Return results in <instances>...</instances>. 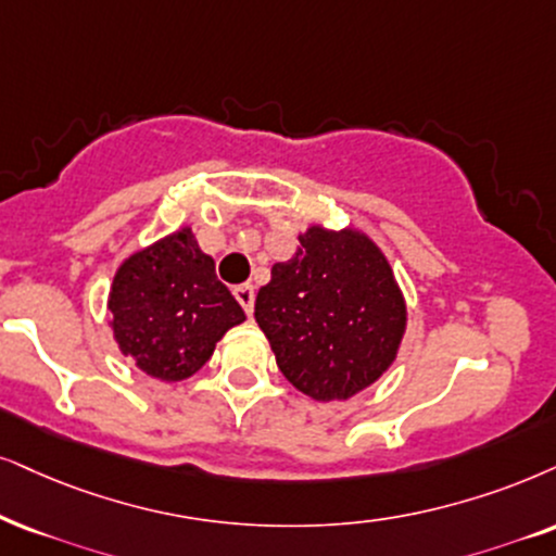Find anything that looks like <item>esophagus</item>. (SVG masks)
<instances>
[{
	"label": "esophagus",
	"mask_w": 556,
	"mask_h": 556,
	"mask_svg": "<svg viewBox=\"0 0 556 556\" xmlns=\"http://www.w3.org/2000/svg\"><path fill=\"white\" fill-rule=\"evenodd\" d=\"M233 294H236L238 305H241L243 311H245V315H251V313H254V300H256V292H254V287H251V285H241V287H236Z\"/></svg>",
	"instance_id": "esophagus-1"
}]
</instances>
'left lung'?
<instances>
[{"instance_id":"left-lung-1","label":"left lung","mask_w":556,"mask_h":556,"mask_svg":"<svg viewBox=\"0 0 556 556\" xmlns=\"http://www.w3.org/2000/svg\"><path fill=\"white\" fill-rule=\"evenodd\" d=\"M290 262L271 266L254 318L277 367L318 403L371 388L397 359L407 328L395 271L362 228L313 223Z\"/></svg>"}]
</instances>
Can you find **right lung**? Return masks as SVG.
I'll list each match as a JSON object with an SVG mask.
<instances>
[{"instance_id": "right-lung-1", "label": "right lung", "mask_w": 556, "mask_h": 556, "mask_svg": "<svg viewBox=\"0 0 556 556\" xmlns=\"http://www.w3.org/2000/svg\"><path fill=\"white\" fill-rule=\"evenodd\" d=\"M108 307L121 354L161 382L200 371L217 341L245 320L189 226L125 258L110 285Z\"/></svg>"}]
</instances>
